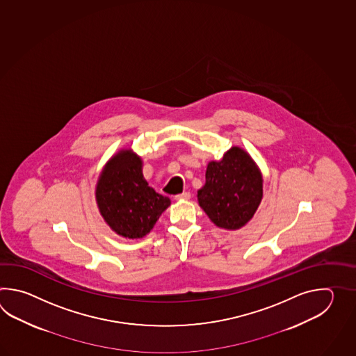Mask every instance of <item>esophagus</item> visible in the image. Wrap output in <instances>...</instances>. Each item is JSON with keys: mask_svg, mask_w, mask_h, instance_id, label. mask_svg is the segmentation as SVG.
Returning a JSON list of instances; mask_svg holds the SVG:
<instances>
[{"mask_svg": "<svg viewBox=\"0 0 356 356\" xmlns=\"http://www.w3.org/2000/svg\"><path fill=\"white\" fill-rule=\"evenodd\" d=\"M191 198V193L189 192H183L181 195H177L175 200L177 201H181V200H189Z\"/></svg>", "mask_w": 356, "mask_h": 356, "instance_id": "34e87169", "label": "esophagus"}]
</instances>
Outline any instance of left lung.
I'll list each match as a JSON object with an SVG mask.
<instances>
[{
	"mask_svg": "<svg viewBox=\"0 0 356 356\" xmlns=\"http://www.w3.org/2000/svg\"><path fill=\"white\" fill-rule=\"evenodd\" d=\"M264 197V178L256 161L239 146L227 150L222 159L211 160L206 181L197 200L218 227L238 230L247 225Z\"/></svg>",
	"mask_w": 356,
	"mask_h": 356,
	"instance_id": "left-lung-1",
	"label": "left lung"
}]
</instances>
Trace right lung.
Returning <instances> with one entry per match:
<instances>
[{
  "label": "right lung",
  "mask_w": 356,
  "mask_h": 356,
  "mask_svg": "<svg viewBox=\"0 0 356 356\" xmlns=\"http://www.w3.org/2000/svg\"><path fill=\"white\" fill-rule=\"evenodd\" d=\"M99 212L115 234L140 239L152 232L170 198L155 192L143 175V160L121 149L106 161L95 186Z\"/></svg>",
  "instance_id": "obj_1"
}]
</instances>
